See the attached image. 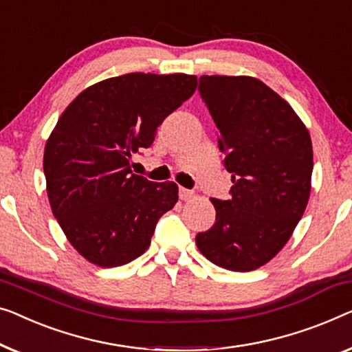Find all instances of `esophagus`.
<instances>
[{
	"label": "esophagus",
	"mask_w": 352,
	"mask_h": 352,
	"mask_svg": "<svg viewBox=\"0 0 352 352\" xmlns=\"http://www.w3.org/2000/svg\"><path fill=\"white\" fill-rule=\"evenodd\" d=\"M179 198H181V200H184V201L192 200V198H193V192L188 190V188L181 187V188H179Z\"/></svg>",
	"instance_id": "obj_1"
}]
</instances>
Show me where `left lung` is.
<instances>
[{
    "instance_id": "left-lung-1",
    "label": "left lung",
    "mask_w": 352,
    "mask_h": 352,
    "mask_svg": "<svg viewBox=\"0 0 352 352\" xmlns=\"http://www.w3.org/2000/svg\"><path fill=\"white\" fill-rule=\"evenodd\" d=\"M198 91L221 131L230 200L211 198L216 222L195 241L208 261L252 272L281 251L308 205L313 146L286 100L249 76H201Z\"/></svg>"
}]
</instances>
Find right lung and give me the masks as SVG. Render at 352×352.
<instances>
[{"mask_svg":"<svg viewBox=\"0 0 352 352\" xmlns=\"http://www.w3.org/2000/svg\"><path fill=\"white\" fill-rule=\"evenodd\" d=\"M195 89V76L130 73L85 89L60 116L44 149L47 197L89 262L111 268L135 261L176 205L175 182L133 175L130 162Z\"/></svg>","mask_w":352,"mask_h":352,"instance_id":"obj_1","label":"right lung"}]
</instances>
